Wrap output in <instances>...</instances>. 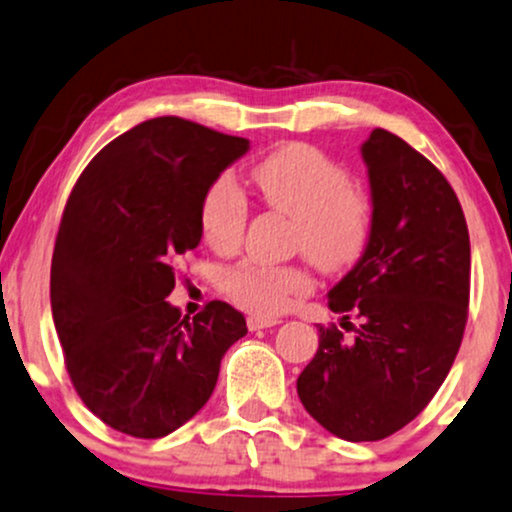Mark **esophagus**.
I'll use <instances>...</instances> for the list:
<instances>
[{
    "label": "esophagus",
    "instance_id": "obj_1",
    "mask_svg": "<svg viewBox=\"0 0 512 512\" xmlns=\"http://www.w3.org/2000/svg\"><path fill=\"white\" fill-rule=\"evenodd\" d=\"M273 325H277L275 318H261V315H251V318L246 320V327H249L251 332L266 330V327H273Z\"/></svg>",
    "mask_w": 512,
    "mask_h": 512
}]
</instances>
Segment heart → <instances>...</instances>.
Wrapping results in <instances>:
<instances>
[{
  "instance_id": "obj_1",
  "label": "heart",
  "mask_w": 512,
  "mask_h": 512,
  "mask_svg": "<svg viewBox=\"0 0 512 512\" xmlns=\"http://www.w3.org/2000/svg\"><path fill=\"white\" fill-rule=\"evenodd\" d=\"M256 197L292 218V242L327 273H342L363 256L370 239L372 204L349 173L304 142H289L249 168ZM246 199L230 178H216L199 204V230L218 254H232L246 227ZM313 289L308 270L299 266L239 263L225 275V292L244 311L285 313Z\"/></svg>"
}]
</instances>
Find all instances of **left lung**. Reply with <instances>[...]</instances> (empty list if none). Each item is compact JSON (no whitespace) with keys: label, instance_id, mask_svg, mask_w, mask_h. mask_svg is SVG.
Listing matches in <instances>:
<instances>
[{"label":"left lung","instance_id":"obj_1","mask_svg":"<svg viewBox=\"0 0 512 512\" xmlns=\"http://www.w3.org/2000/svg\"><path fill=\"white\" fill-rule=\"evenodd\" d=\"M361 156L370 239L327 292L332 311L356 313L361 327L353 342L318 327V351L296 380L311 418L344 441L389 437L432 401L456 361L470 301L468 225L444 175L382 128Z\"/></svg>","mask_w":512,"mask_h":512}]
</instances>
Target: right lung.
Wrapping results in <instances>:
<instances>
[{
    "label": "right lung",
    "mask_w": 512,
    "mask_h": 512,
    "mask_svg": "<svg viewBox=\"0 0 512 512\" xmlns=\"http://www.w3.org/2000/svg\"><path fill=\"white\" fill-rule=\"evenodd\" d=\"M249 140L161 116L123 132L75 182L52 256V315L73 387L113 430L159 439L199 413L244 315L211 301L189 320L166 296L201 242L206 187Z\"/></svg>",
    "instance_id": "add662e5"
}]
</instances>
